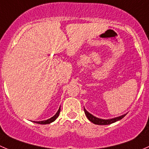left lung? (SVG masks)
<instances>
[{
    "instance_id": "obj_1",
    "label": "left lung",
    "mask_w": 149,
    "mask_h": 149,
    "mask_svg": "<svg viewBox=\"0 0 149 149\" xmlns=\"http://www.w3.org/2000/svg\"><path fill=\"white\" fill-rule=\"evenodd\" d=\"M84 113L86 114V117L89 119L90 122H92V123L95 124V125H111L112 123H114V122H117V121L120 120L122 118H124L126 114H124L122 116H118V117L113 118V119H99V118H97L95 116H94L93 115L91 114L90 113H89L84 108Z\"/></svg>"
}]
</instances>
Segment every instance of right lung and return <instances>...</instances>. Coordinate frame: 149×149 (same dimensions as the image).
Segmentation results:
<instances>
[{
	"label": "right lung",
	"mask_w": 149,
	"mask_h": 149,
	"mask_svg": "<svg viewBox=\"0 0 149 149\" xmlns=\"http://www.w3.org/2000/svg\"><path fill=\"white\" fill-rule=\"evenodd\" d=\"M60 108H59L58 111H57V113H56V114L54 115V116H52V118H50V119H47V120L40 121V122H34L35 123L40 124V125H47V124H50V123H52V122H54V121H55V119L58 117L59 114H60Z\"/></svg>",
	"instance_id": "1"
}]
</instances>
